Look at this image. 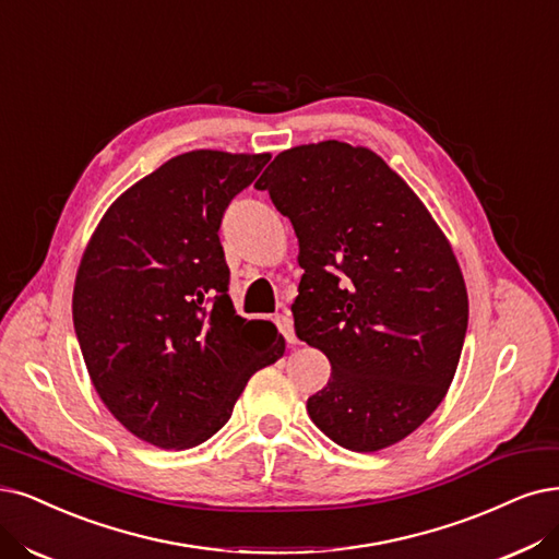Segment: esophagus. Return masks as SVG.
Wrapping results in <instances>:
<instances>
[{
  "label": "esophagus",
  "mask_w": 559,
  "mask_h": 559,
  "mask_svg": "<svg viewBox=\"0 0 559 559\" xmlns=\"http://www.w3.org/2000/svg\"><path fill=\"white\" fill-rule=\"evenodd\" d=\"M276 326H278V332L285 336L287 343H290V345H297V343H299V338H297V334H295V324H293L290 313H278V316H276Z\"/></svg>",
  "instance_id": "34e87169"
}]
</instances>
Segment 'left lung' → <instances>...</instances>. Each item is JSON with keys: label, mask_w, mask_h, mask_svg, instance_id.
<instances>
[{"label": "left lung", "mask_w": 559, "mask_h": 559, "mask_svg": "<svg viewBox=\"0 0 559 559\" xmlns=\"http://www.w3.org/2000/svg\"><path fill=\"white\" fill-rule=\"evenodd\" d=\"M255 189L299 239L295 332L332 364L308 415L349 451L401 442L442 403L461 359L467 290L451 243L376 152L347 142L281 152Z\"/></svg>", "instance_id": "8db88e82"}]
</instances>
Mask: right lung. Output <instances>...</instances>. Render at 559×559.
<instances>
[{"label": "right lung", "instance_id": "right-lung-1", "mask_svg": "<svg viewBox=\"0 0 559 559\" xmlns=\"http://www.w3.org/2000/svg\"><path fill=\"white\" fill-rule=\"evenodd\" d=\"M269 154L186 152L103 214L73 287V326L112 417L160 449L210 440L255 370L285 353L274 324L227 297L218 227Z\"/></svg>", "mask_w": 559, "mask_h": 559}]
</instances>
